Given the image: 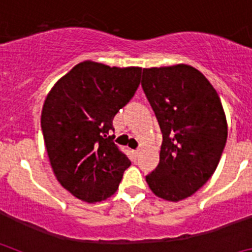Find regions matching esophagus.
I'll return each instance as SVG.
<instances>
[{"mask_svg": "<svg viewBox=\"0 0 252 252\" xmlns=\"http://www.w3.org/2000/svg\"><path fill=\"white\" fill-rule=\"evenodd\" d=\"M131 154H132L133 158H137L140 155V151L139 150H132V151H131Z\"/></svg>", "mask_w": 252, "mask_h": 252, "instance_id": "esophagus-1", "label": "esophagus"}]
</instances>
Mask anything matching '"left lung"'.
<instances>
[{
	"label": "left lung",
	"instance_id": "1",
	"mask_svg": "<svg viewBox=\"0 0 252 252\" xmlns=\"http://www.w3.org/2000/svg\"><path fill=\"white\" fill-rule=\"evenodd\" d=\"M141 86L162 133L159 165L146 183L157 197L179 202L217 169L228 132L223 107L208 79L188 64L144 68Z\"/></svg>",
	"mask_w": 252,
	"mask_h": 252
}]
</instances>
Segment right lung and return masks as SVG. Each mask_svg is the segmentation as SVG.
<instances>
[{
  "instance_id": "add662e5",
  "label": "right lung",
  "mask_w": 252,
  "mask_h": 252,
  "mask_svg": "<svg viewBox=\"0 0 252 252\" xmlns=\"http://www.w3.org/2000/svg\"><path fill=\"white\" fill-rule=\"evenodd\" d=\"M140 66H110L84 60L53 86L41 111L49 161L58 182L87 203L119 189L127 155L111 141L112 120L140 84Z\"/></svg>"
}]
</instances>
